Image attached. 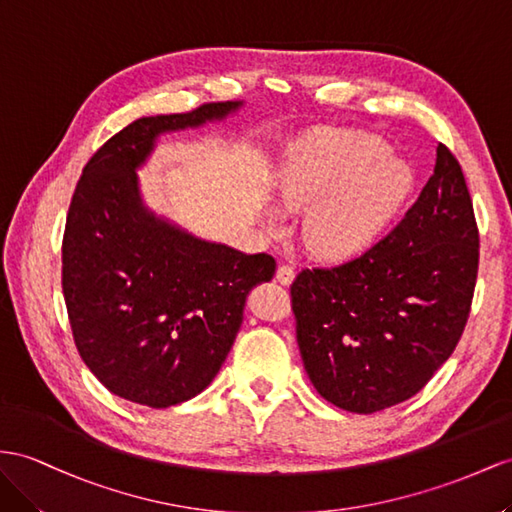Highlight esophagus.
Returning <instances> with one entry per match:
<instances>
[{
    "label": "esophagus",
    "instance_id": "obj_1",
    "mask_svg": "<svg viewBox=\"0 0 512 512\" xmlns=\"http://www.w3.org/2000/svg\"><path fill=\"white\" fill-rule=\"evenodd\" d=\"M277 281H279L281 285H290V283L294 281V268L287 266V264H281V266L277 268Z\"/></svg>",
    "mask_w": 512,
    "mask_h": 512
}]
</instances>
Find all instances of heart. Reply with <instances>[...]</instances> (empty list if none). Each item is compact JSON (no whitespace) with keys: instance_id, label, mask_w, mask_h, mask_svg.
I'll return each instance as SVG.
<instances>
[{"instance_id":"heart-1","label":"heart","mask_w":512,"mask_h":512,"mask_svg":"<svg viewBox=\"0 0 512 512\" xmlns=\"http://www.w3.org/2000/svg\"><path fill=\"white\" fill-rule=\"evenodd\" d=\"M411 186V168L387 157L381 140L352 134L303 142L277 173L283 207L316 205L305 222V240L324 257L365 251L396 216Z\"/></svg>"}]
</instances>
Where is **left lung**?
<instances>
[{
    "mask_svg": "<svg viewBox=\"0 0 512 512\" xmlns=\"http://www.w3.org/2000/svg\"><path fill=\"white\" fill-rule=\"evenodd\" d=\"M480 238L461 164L439 142L404 218L368 251L290 287L313 387L350 413L409 400L450 359L471 311Z\"/></svg>",
    "mask_w": 512,
    "mask_h": 512,
    "instance_id": "left-lung-1",
    "label": "left lung"
}]
</instances>
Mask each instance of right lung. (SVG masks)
<instances>
[{
	"label": "right lung",
	"instance_id": "add662e5",
	"mask_svg": "<svg viewBox=\"0 0 512 512\" xmlns=\"http://www.w3.org/2000/svg\"><path fill=\"white\" fill-rule=\"evenodd\" d=\"M240 101L144 116L90 157L62 238V294L73 342L99 383L168 409L214 381L240 331L248 292L277 261L194 238L140 201L136 168L164 131L225 119Z\"/></svg>",
	"mask_w": 512,
	"mask_h": 512
}]
</instances>
